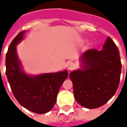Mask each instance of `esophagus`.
Instances as JSON below:
<instances>
[{
  "label": "esophagus",
  "instance_id": "esophagus-1",
  "mask_svg": "<svg viewBox=\"0 0 127 127\" xmlns=\"http://www.w3.org/2000/svg\"><path fill=\"white\" fill-rule=\"evenodd\" d=\"M66 66H67L68 69L71 71V70H73V69H74L75 68V64L74 63H73V62L69 61V62H68L66 63Z\"/></svg>",
  "mask_w": 127,
  "mask_h": 127
}]
</instances>
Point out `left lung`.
Segmentation results:
<instances>
[{
    "label": "left lung",
    "instance_id": "left-lung-1",
    "mask_svg": "<svg viewBox=\"0 0 127 127\" xmlns=\"http://www.w3.org/2000/svg\"><path fill=\"white\" fill-rule=\"evenodd\" d=\"M120 53L110 37L102 50H88L80 57V69L70 73L77 103L85 108L103 105L117 91L121 74Z\"/></svg>",
    "mask_w": 127,
    "mask_h": 127
}]
</instances>
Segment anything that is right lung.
<instances>
[{
  "mask_svg": "<svg viewBox=\"0 0 127 127\" xmlns=\"http://www.w3.org/2000/svg\"><path fill=\"white\" fill-rule=\"evenodd\" d=\"M25 32L23 31L18 34L8 48L6 75L18 103L31 112L43 114L54 106L60 88L68 77V71L65 69L37 75L26 73L17 53V45L24 39Z\"/></svg>",
  "mask_w": 127,
  "mask_h": 127,
  "instance_id": "obj_1",
  "label": "right lung"
}]
</instances>
